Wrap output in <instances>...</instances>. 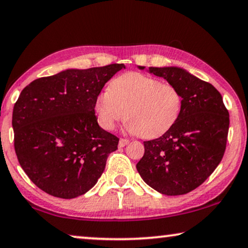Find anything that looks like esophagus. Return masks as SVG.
Instances as JSON below:
<instances>
[{
	"mask_svg": "<svg viewBox=\"0 0 248 248\" xmlns=\"http://www.w3.org/2000/svg\"><path fill=\"white\" fill-rule=\"evenodd\" d=\"M128 143H130V141H128L127 139H121L120 142H118V145H120L121 148H124V146L127 145Z\"/></svg>",
	"mask_w": 248,
	"mask_h": 248,
	"instance_id": "1",
	"label": "esophagus"
}]
</instances>
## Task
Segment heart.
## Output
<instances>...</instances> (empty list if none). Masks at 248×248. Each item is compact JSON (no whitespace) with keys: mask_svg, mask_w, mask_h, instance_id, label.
<instances>
[{"mask_svg":"<svg viewBox=\"0 0 248 248\" xmlns=\"http://www.w3.org/2000/svg\"><path fill=\"white\" fill-rule=\"evenodd\" d=\"M181 105V95L173 85L148 75L126 73L99 93L95 112L105 130H113L126 116L128 131L150 139L163 134L175 123Z\"/></svg>","mask_w":248,"mask_h":248,"instance_id":"b5f03b06","label":"heart"}]
</instances>
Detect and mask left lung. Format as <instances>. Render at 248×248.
<instances>
[{"label": "left lung", "instance_id": "1", "mask_svg": "<svg viewBox=\"0 0 248 248\" xmlns=\"http://www.w3.org/2000/svg\"><path fill=\"white\" fill-rule=\"evenodd\" d=\"M148 73L173 85L182 105L178 120L162 136L144 142V155L136 169L157 192L185 195L202 185L220 163L227 142L228 110L213 85L184 68L149 67Z\"/></svg>", "mask_w": 248, "mask_h": 248}]
</instances>
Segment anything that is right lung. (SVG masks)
Segmentation results:
<instances>
[{
    "label": "right lung",
    "mask_w": 248,
    "mask_h": 248,
    "mask_svg": "<svg viewBox=\"0 0 248 248\" xmlns=\"http://www.w3.org/2000/svg\"><path fill=\"white\" fill-rule=\"evenodd\" d=\"M124 63L64 69L30 82L13 108L14 149L33 184L58 198L96 185L118 139L99 126L95 99Z\"/></svg>",
    "instance_id": "1"
}]
</instances>
